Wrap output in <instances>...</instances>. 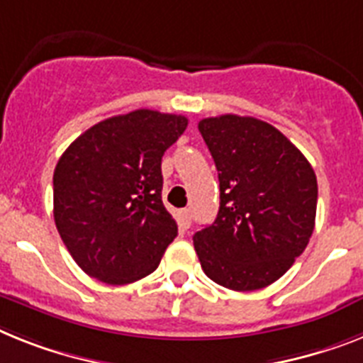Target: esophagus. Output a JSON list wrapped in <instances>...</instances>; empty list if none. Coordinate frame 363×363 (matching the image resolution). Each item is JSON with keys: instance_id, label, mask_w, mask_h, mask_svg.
Returning a JSON list of instances; mask_svg holds the SVG:
<instances>
[{"instance_id": "1", "label": "esophagus", "mask_w": 363, "mask_h": 363, "mask_svg": "<svg viewBox=\"0 0 363 363\" xmlns=\"http://www.w3.org/2000/svg\"><path fill=\"white\" fill-rule=\"evenodd\" d=\"M179 223H181L182 228H188L191 225V214L188 208L179 210Z\"/></svg>"}]
</instances>
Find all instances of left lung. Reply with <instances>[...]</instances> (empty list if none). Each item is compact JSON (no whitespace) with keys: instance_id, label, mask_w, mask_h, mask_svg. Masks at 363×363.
Returning a JSON list of instances; mask_svg holds the SVG:
<instances>
[{"instance_id":"obj_1","label":"left lung","mask_w":363,"mask_h":363,"mask_svg":"<svg viewBox=\"0 0 363 363\" xmlns=\"http://www.w3.org/2000/svg\"><path fill=\"white\" fill-rule=\"evenodd\" d=\"M219 177L214 223L194 234L205 275L234 291L273 284L306 249L318 179L279 129L249 116L199 121Z\"/></svg>"}]
</instances>
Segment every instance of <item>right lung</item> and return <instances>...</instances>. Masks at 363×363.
I'll return each instance as SVG.
<instances>
[{"instance_id": "add662e5", "label": "right lung", "mask_w": 363, "mask_h": 363, "mask_svg": "<svg viewBox=\"0 0 363 363\" xmlns=\"http://www.w3.org/2000/svg\"><path fill=\"white\" fill-rule=\"evenodd\" d=\"M184 116L140 108L84 130L53 173V216L77 266L106 284L153 273L175 240L162 203V157Z\"/></svg>"}]
</instances>
